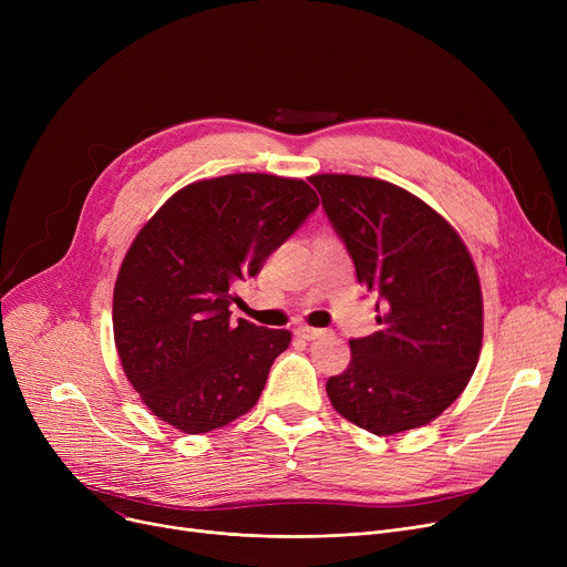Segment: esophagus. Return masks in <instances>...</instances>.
I'll return each instance as SVG.
<instances>
[{
    "label": "esophagus",
    "instance_id": "1",
    "mask_svg": "<svg viewBox=\"0 0 567 567\" xmlns=\"http://www.w3.org/2000/svg\"><path fill=\"white\" fill-rule=\"evenodd\" d=\"M296 336L303 338V340H317V338L323 336V331L321 329H310V326H299V329H296Z\"/></svg>",
    "mask_w": 567,
    "mask_h": 567
}]
</instances>
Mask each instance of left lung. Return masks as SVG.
Returning <instances> with one entry per match:
<instances>
[{
    "label": "left lung",
    "mask_w": 567,
    "mask_h": 567,
    "mask_svg": "<svg viewBox=\"0 0 567 567\" xmlns=\"http://www.w3.org/2000/svg\"><path fill=\"white\" fill-rule=\"evenodd\" d=\"M310 184L379 296L372 336L349 340L351 363L326 393L372 434L432 423L466 389L483 347V291L460 234L423 199L381 178L315 174Z\"/></svg>",
    "instance_id": "left-lung-1"
}]
</instances>
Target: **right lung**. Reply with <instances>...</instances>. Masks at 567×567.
Masks as SVG:
<instances>
[{
    "label": "right lung",
    "mask_w": 567,
    "mask_h": 567,
    "mask_svg": "<svg viewBox=\"0 0 567 567\" xmlns=\"http://www.w3.org/2000/svg\"><path fill=\"white\" fill-rule=\"evenodd\" d=\"M319 206L301 178L227 174L174 193L118 268L112 326L122 368L167 425L204 434L248 413L291 333L231 321V287L261 271Z\"/></svg>",
    "instance_id": "obj_1"
}]
</instances>
